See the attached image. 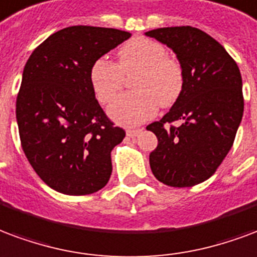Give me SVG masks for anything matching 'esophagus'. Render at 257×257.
I'll return each mask as SVG.
<instances>
[{
	"instance_id": "esophagus-1",
	"label": "esophagus",
	"mask_w": 257,
	"mask_h": 257,
	"mask_svg": "<svg viewBox=\"0 0 257 257\" xmlns=\"http://www.w3.org/2000/svg\"><path fill=\"white\" fill-rule=\"evenodd\" d=\"M139 132H140V129H126V136H129V138H135Z\"/></svg>"
}]
</instances>
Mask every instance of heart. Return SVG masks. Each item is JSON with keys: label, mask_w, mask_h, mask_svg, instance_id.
I'll list each match as a JSON object with an SVG mask.
<instances>
[{"label": "heart", "mask_w": 257, "mask_h": 257, "mask_svg": "<svg viewBox=\"0 0 257 257\" xmlns=\"http://www.w3.org/2000/svg\"><path fill=\"white\" fill-rule=\"evenodd\" d=\"M118 64L107 58L94 61L90 81L99 102L109 103L123 84V75L138 72L132 88L119 95L109 107L110 117L118 123L136 125L153 117L158 102L166 107L178 99L184 87V72L177 58L167 56L165 47L150 38L136 37L119 47Z\"/></svg>", "instance_id": "heart-1"}]
</instances>
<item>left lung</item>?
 Returning <instances> with one entry per match:
<instances>
[{
  "label": "left lung",
  "instance_id": "obj_1",
  "mask_svg": "<svg viewBox=\"0 0 257 257\" xmlns=\"http://www.w3.org/2000/svg\"><path fill=\"white\" fill-rule=\"evenodd\" d=\"M146 35L170 47L184 72L178 99L147 126L158 139L150 166L165 185L193 187L216 172L234 143L244 113L240 69L225 47L199 28H157ZM176 120L178 127L171 125Z\"/></svg>",
  "mask_w": 257,
  "mask_h": 257
}]
</instances>
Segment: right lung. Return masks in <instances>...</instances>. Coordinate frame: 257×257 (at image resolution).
I'll list each match as a JSON object with an SVG mask.
<instances>
[{
	"label": "right lung",
	"mask_w": 257,
	"mask_h": 257,
	"mask_svg": "<svg viewBox=\"0 0 257 257\" xmlns=\"http://www.w3.org/2000/svg\"><path fill=\"white\" fill-rule=\"evenodd\" d=\"M129 38L115 28L72 26L42 42L24 66L16 99L20 142L32 169L54 191L81 196L109 181L111 150L125 131L95 99L90 69Z\"/></svg>",
	"instance_id": "right-lung-1"
}]
</instances>
